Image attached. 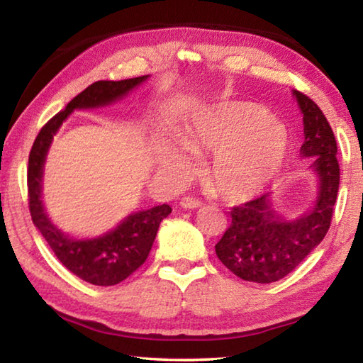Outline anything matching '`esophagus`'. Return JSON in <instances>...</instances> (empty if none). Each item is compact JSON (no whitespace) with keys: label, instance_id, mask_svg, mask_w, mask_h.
Returning <instances> with one entry per match:
<instances>
[{"label":"esophagus","instance_id":"obj_1","mask_svg":"<svg viewBox=\"0 0 363 363\" xmlns=\"http://www.w3.org/2000/svg\"><path fill=\"white\" fill-rule=\"evenodd\" d=\"M201 201L199 199H194V196H184L181 200V206L186 208V210H195V208H200Z\"/></svg>","mask_w":363,"mask_h":363}]
</instances>
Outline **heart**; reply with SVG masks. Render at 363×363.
<instances>
[{
	"instance_id": "heart-1",
	"label": "heart",
	"mask_w": 363,
	"mask_h": 363,
	"mask_svg": "<svg viewBox=\"0 0 363 363\" xmlns=\"http://www.w3.org/2000/svg\"><path fill=\"white\" fill-rule=\"evenodd\" d=\"M179 139L192 153L213 152L208 181L230 201H247L259 194L279 174L290 147L285 125L251 101H225L203 110ZM158 158L174 176L192 171L187 153L171 140H163Z\"/></svg>"
}]
</instances>
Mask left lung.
Here are the masks:
<instances>
[{
	"label": "left lung",
	"mask_w": 363,
	"mask_h": 363,
	"mask_svg": "<svg viewBox=\"0 0 363 363\" xmlns=\"http://www.w3.org/2000/svg\"><path fill=\"white\" fill-rule=\"evenodd\" d=\"M293 94L304 123L301 155L312 160L318 177L314 206L298 219L288 220L275 211L270 194H264L232 208V224L216 243L220 262L237 277L256 284L284 279L323 240L340 189L337 147L330 123L311 97L299 91Z\"/></svg>",
	"instance_id": "obj_1"
}]
</instances>
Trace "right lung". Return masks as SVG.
I'll return each instance as SVG.
<instances>
[{
    "label": "right lung",
    "instance_id": "obj_1",
    "mask_svg": "<svg viewBox=\"0 0 363 363\" xmlns=\"http://www.w3.org/2000/svg\"><path fill=\"white\" fill-rule=\"evenodd\" d=\"M149 75L121 79V82H96L67 104V107L54 115L36 136L28 155L27 186L28 206L36 229L41 232L49 247L64 266L88 284L112 286L120 284L138 270L149 256L155 240L160 223L171 213L169 205H158L150 210L133 213L113 230L96 238L77 240L60 232L51 223L41 200L43 168H45L49 145L54 134L73 110L108 106L125 97L136 86L144 83Z\"/></svg>",
    "mask_w": 363,
    "mask_h": 363
}]
</instances>
